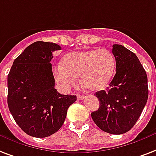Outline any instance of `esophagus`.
<instances>
[{
  "mask_svg": "<svg viewBox=\"0 0 156 156\" xmlns=\"http://www.w3.org/2000/svg\"><path fill=\"white\" fill-rule=\"evenodd\" d=\"M77 98H78V100H83L85 98V97H84V96H81V95H78V96H77Z\"/></svg>",
  "mask_w": 156,
  "mask_h": 156,
  "instance_id": "34e87169",
  "label": "esophagus"
}]
</instances>
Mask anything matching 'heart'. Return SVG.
I'll return each instance as SVG.
<instances>
[{
  "label": "heart",
  "mask_w": 156,
  "mask_h": 156,
  "mask_svg": "<svg viewBox=\"0 0 156 156\" xmlns=\"http://www.w3.org/2000/svg\"><path fill=\"white\" fill-rule=\"evenodd\" d=\"M63 65L54 69L55 79L65 90H69L76 83L77 77L91 91L105 88L111 81L115 69V59L105 48L66 55Z\"/></svg>",
  "instance_id": "heart-1"
}]
</instances>
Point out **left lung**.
<instances>
[{
  "mask_svg": "<svg viewBox=\"0 0 156 156\" xmlns=\"http://www.w3.org/2000/svg\"><path fill=\"white\" fill-rule=\"evenodd\" d=\"M116 73L105 91H97L100 101L97 111L91 114L102 131L123 134L133 128L148 99L147 75L133 52L122 45H113Z\"/></svg>",
  "mask_w": 156,
  "mask_h": 156,
  "instance_id": "8db88e82",
  "label": "left lung"
}]
</instances>
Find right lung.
<instances>
[{"label": "right lung", "mask_w": 156, "mask_h": 156, "mask_svg": "<svg viewBox=\"0 0 156 156\" xmlns=\"http://www.w3.org/2000/svg\"><path fill=\"white\" fill-rule=\"evenodd\" d=\"M61 49L53 42L36 41L15 59L7 78L9 110L24 133L46 137L65 122L73 95L59 94L55 88L52 52Z\"/></svg>", "instance_id": "1"}]
</instances>
